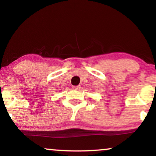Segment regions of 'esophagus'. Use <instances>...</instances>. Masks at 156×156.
<instances>
[{"label":"esophagus","mask_w":156,"mask_h":156,"mask_svg":"<svg viewBox=\"0 0 156 156\" xmlns=\"http://www.w3.org/2000/svg\"><path fill=\"white\" fill-rule=\"evenodd\" d=\"M72 88L74 89H79L80 88V85H78V86H73L72 87Z\"/></svg>","instance_id":"1"}]
</instances>
